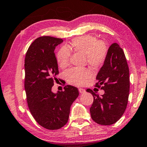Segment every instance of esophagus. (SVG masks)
<instances>
[{"mask_svg": "<svg viewBox=\"0 0 147 147\" xmlns=\"http://www.w3.org/2000/svg\"><path fill=\"white\" fill-rule=\"evenodd\" d=\"M79 92H80V93H86V90H85L84 89L80 88L79 89Z\"/></svg>", "mask_w": 147, "mask_h": 147, "instance_id": "1", "label": "esophagus"}]
</instances>
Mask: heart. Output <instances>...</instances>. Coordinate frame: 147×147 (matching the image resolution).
Segmentation results:
<instances>
[{
	"mask_svg": "<svg viewBox=\"0 0 147 147\" xmlns=\"http://www.w3.org/2000/svg\"><path fill=\"white\" fill-rule=\"evenodd\" d=\"M70 51L84 55L88 64L93 69H98L104 64L107 59L108 49L106 44L99 41L92 35L82 36L72 40L71 44L61 47L58 51L56 59L59 66L63 68L69 65ZM90 77V72L87 69H70L65 73V79L69 84L82 86Z\"/></svg>",
	"mask_w": 147,
	"mask_h": 147,
	"instance_id": "1",
	"label": "heart"
}]
</instances>
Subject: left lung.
I'll list each match as a JSON object with an SVG mask.
<instances>
[{"label": "left lung", "instance_id": "left-lung-1", "mask_svg": "<svg viewBox=\"0 0 147 147\" xmlns=\"http://www.w3.org/2000/svg\"><path fill=\"white\" fill-rule=\"evenodd\" d=\"M96 80L95 87L103 89L105 93L99 97L92 89L86 90L93 96L91 117L99 125H112L124 113L130 89L128 64L124 52L118 44L113 43L109 47L107 59Z\"/></svg>", "mask_w": 147, "mask_h": 147}]
</instances>
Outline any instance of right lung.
I'll list each match as a JSON object with an SVG mask.
<instances>
[{
    "mask_svg": "<svg viewBox=\"0 0 147 147\" xmlns=\"http://www.w3.org/2000/svg\"><path fill=\"white\" fill-rule=\"evenodd\" d=\"M63 40L51 36L36 39L27 50L24 61V88L29 110L36 122L49 130L66 124L70 107L79 95L77 88L64 87L54 93L52 88L58 80V63L54 50Z\"/></svg>",
    "mask_w": 147,
    "mask_h": 147,
    "instance_id": "right-lung-1",
    "label": "right lung"
}]
</instances>
